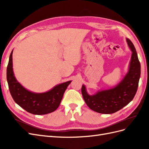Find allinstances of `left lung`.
Returning a JSON list of instances; mask_svg holds the SVG:
<instances>
[{
	"label": "left lung",
	"instance_id": "1",
	"mask_svg": "<svg viewBox=\"0 0 149 149\" xmlns=\"http://www.w3.org/2000/svg\"><path fill=\"white\" fill-rule=\"evenodd\" d=\"M127 42L132 52L130 68L125 78L116 87L89 96L84 86H82L81 93L84 100L94 111L101 114L114 113L127 105L136 95L141 76V63L133 43L128 38Z\"/></svg>",
	"mask_w": 149,
	"mask_h": 149
}]
</instances>
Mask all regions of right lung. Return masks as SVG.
<instances>
[{"label":"right lung","mask_w":149,"mask_h":149,"mask_svg":"<svg viewBox=\"0 0 149 149\" xmlns=\"http://www.w3.org/2000/svg\"><path fill=\"white\" fill-rule=\"evenodd\" d=\"M12 51L7 68V79L14 101L31 114L43 115L55 111L60 106L64 93L71 81L56 86L47 93L37 94L25 89L16 80L12 68Z\"/></svg>","instance_id":"obj_1"}]
</instances>
